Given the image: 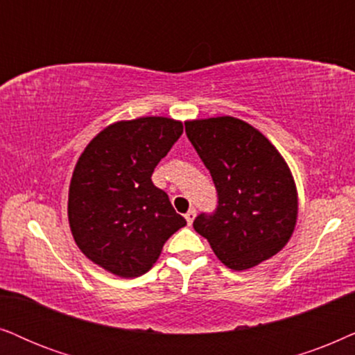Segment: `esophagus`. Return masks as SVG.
Instances as JSON below:
<instances>
[{"label":"esophagus","mask_w":355,"mask_h":355,"mask_svg":"<svg viewBox=\"0 0 355 355\" xmlns=\"http://www.w3.org/2000/svg\"><path fill=\"white\" fill-rule=\"evenodd\" d=\"M195 216H196V209H195V207H191V209L190 211H188L187 212V214H185V219H187V222H188V224H193V220H195Z\"/></svg>","instance_id":"34e87169"}]
</instances>
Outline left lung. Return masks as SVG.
I'll return each mask as SVG.
<instances>
[{
  "label": "left lung",
  "instance_id": "8db88e82",
  "mask_svg": "<svg viewBox=\"0 0 355 355\" xmlns=\"http://www.w3.org/2000/svg\"><path fill=\"white\" fill-rule=\"evenodd\" d=\"M188 139L217 191L212 214L193 222L212 252L235 271L274 257L297 222V190L286 160L264 135L234 116L185 123Z\"/></svg>",
  "mask_w": 355,
  "mask_h": 355
}]
</instances>
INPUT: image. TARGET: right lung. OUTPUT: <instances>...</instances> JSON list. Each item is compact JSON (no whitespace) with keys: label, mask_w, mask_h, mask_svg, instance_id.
Listing matches in <instances>:
<instances>
[{"label":"right lung","mask_w":355,"mask_h":355,"mask_svg":"<svg viewBox=\"0 0 355 355\" xmlns=\"http://www.w3.org/2000/svg\"><path fill=\"white\" fill-rule=\"evenodd\" d=\"M182 133V121L165 116L116 121L76 164L68 198L71 232L79 250L108 272H148L164 243L187 225L167 193L150 180Z\"/></svg>","instance_id":"add662e5"}]
</instances>
